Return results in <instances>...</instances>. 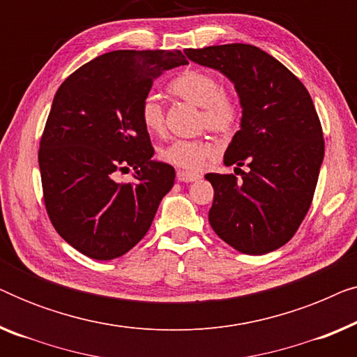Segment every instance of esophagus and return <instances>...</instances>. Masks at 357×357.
<instances>
[{
    "instance_id": "34e87169",
    "label": "esophagus",
    "mask_w": 357,
    "mask_h": 357,
    "mask_svg": "<svg viewBox=\"0 0 357 357\" xmlns=\"http://www.w3.org/2000/svg\"><path fill=\"white\" fill-rule=\"evenodd\" d=\"M202 178V175L195 174V172H188V170H177V180L178 182H195V180Z\"/></svg>"
}]
</instances>
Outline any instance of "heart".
<instances>
[{"label":"heart","mask_w":357,"mask_h":357,"mask_svg":"<svg viewBox=\"0 0 357 357\" xmlns=\"http://www.w3.org/2000/svg\"><path fill=\"white\" fill-rule=\"evenodd\" d=\"M169 89L180 99L202 109V125L214 133H227L238 120V104L224 92L218 77L208 71L190 70L175 77ZM141 121L151 133L164 131V105L155 96H146L139 109ZM214 153L204 139H174L160 149L165 162L182 169H202Z\"/></svg>","instance_id":"b5f03b06"}]
</instances>
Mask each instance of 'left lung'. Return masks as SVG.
<instances>
[{
  "instance_id": "obj_1",
  "label": "left lung",
  "mask_w": 357,
  "mask_h": 357,
  "mask_svg": "<svg viewBox=\"0 0 357 357\" xmlns=\"http://www.w3.org/2000/svg\"><path fill=\"white\" fill-rule=\"evenodd\" d=\"M197 65L211 68L234 84L242 109L224 165L243 163L242 180L206 174L214 188L208 219L224 242L247 253L278 250L294 236L309 211L324 162L319 115L304 84L258 47L229 43L187 48Z\"/></svg>"
}]
</instances>
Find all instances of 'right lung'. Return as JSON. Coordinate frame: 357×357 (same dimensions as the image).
Returning <instances> with one entry per match:
<instances>
[{
	"mask_svg": "<svg viewBox=\"0 0 357 357\" xmlns=\"http://www.w3.org/2000/svg\"><path fill=\"white\" fill-rule=\"evenodd\" d=\"M180 52L116 50L76 70L53 97L38 151L43 199L56 232L94 260H114L149 231L174 187L172 165L154 160L141 102ZM135 182L120 184V169Z\"/></svg>",
	"mask_w": 357,
	"mask_h": 357,
	"instance_id": "obj_1",
	"label": "right lung"
}]
</instances>
